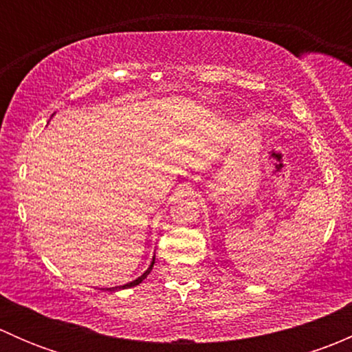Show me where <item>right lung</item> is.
Instances as JSON below:
<instances>
[{"instance_id":"1","label":"right lung","mask_w":352,"mask_h":352,"mask_svg":"<svg viewBox=\"0 0 352 352\" xmlns=\"http://www.w3.org/2000/svg\"><path fill=\"white\" fill-rule=\"evenodd\" d=\"M153 264H155V255H153V261H151L150 267H148L146 271H144L143 274L140 276V278H136V279H134V281L127 283V285H122V286H116V287H104V289H105V291H120V289H127V287H134V286H138V285H140V283H143L144 279L148 278V274H150V272H151V269H153Z\"/></svg>"}]
</instances>
